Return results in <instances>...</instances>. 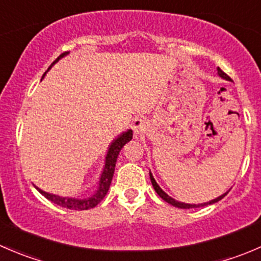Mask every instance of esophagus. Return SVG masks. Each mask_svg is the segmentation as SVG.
<instances>
[{"instance_id": "esophagus-1", "label": "esophagus", "mask_w": 261, "mask_h": 261, "mask_svg": "<svg viewBox=\"0 0 261 261\" xmlns=\"http://www.w3.org/2000/svg\"><path fill=\"white\" fill-rule=\"evenodd\" d=\"M146 128V121L144 118H135L133 122V130L136 135H140L145 131Z\"/></svg>"}]
</instances>
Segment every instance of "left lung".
<instances>
[{"label":"left lung","mask_w":261,"mask_h":261,"mask_svg":"<svg viewBox=\"0 0 261 261\" xmlns=\"http://www.w3.org/2000/svg\"><path fill=\"white\" fill-rule=\"evenodd\" d=\"M217 73H218V75H220V77L225 78V80H227V81H230V77H228V75L226 74V73L223 72L222 69H221V68H217ZM150 180H151L152 187H154L155 192H156V193L159 194V197H162V198L164 199L165 202H168V203L172 204V206L178 207V208H184V210H187V208H197V207H203V206H207V204L216 203V202H218V201H220V199H222L223 197H225L226 194H227V192H226L225 194H222V196L217 197V198H216V199H212V201L207 202V203H201V204H189V203H183V202H178V201H175V199H173L172 197L168 196V194L165 193V192L163 191V189L160 188L159 186H158V183H156V181H155L154 177H152L151 173H150Z\"/></svg>","instance_id":"left-lung-1"}]
</instances>
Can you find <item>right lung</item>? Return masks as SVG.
<instances>
[{"mask_svg":"<svg viewBox=\"0 0 261 261\" xmlns=\"http://www.w3.org/2000/svg\"><path fill=\"white\" fill-rule=\"evenodd\" d=\"M65 54H67V53L60 54L59 58H57V59L51 63V65L48 68V70L53 67L54 63H57L58 60H59L62 57H64ZM131 139H133V130H127L126 133L121 134L117 139H115V140L112 141V144L110 145V149L106 155V162H105L103 172H102L101 178H99L98 189H97L96 193H94L92 197H89V198L78 199V198H68V197H59V196H55V194L46 193V192L41 191V189L38 188L39 192H40L44 197H46L49 201H51L53 203L58 204V206L60 207H64V208L75 210V211H83V210L93 208V207H96L97 204L105 198V196H106L107 192H109L110 184H111L112 177H114V173H115L116 160H117L118 152H120V150L122 149V146L125 145L126 143H128Z\"/></svg>","mask_w":261,"mask_h":261,"instance_id":"add662e5","label":"right lung"}]
</instances>
